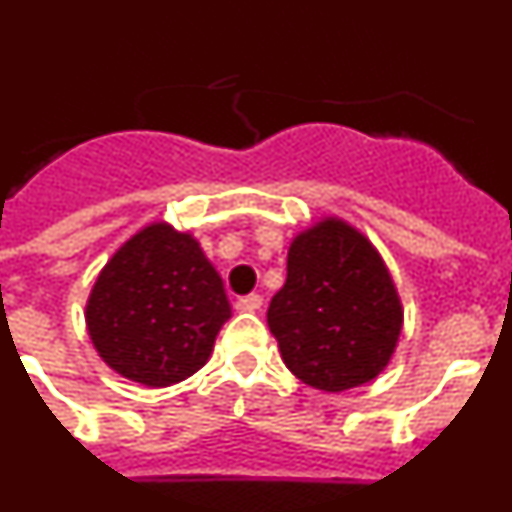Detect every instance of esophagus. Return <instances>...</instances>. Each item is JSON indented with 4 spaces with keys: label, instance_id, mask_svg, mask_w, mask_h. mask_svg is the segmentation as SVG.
I'll return each mask as SVG.
<instances>
[{
    "label": "esophagus",
    "instance_id": "obj_1",
    "mask_svg": "<svg viewBox=\"0 0 512 512\" xmlns=\"http://www.w3.org/2000/svg\"><path fill=\"white\" fill-rule=\"evenodd\" d=\"M264 305V300H261V295H256V292H251V295H243L235 300V307L243 312H253V310H259V307Z\"/></svg>",
    "mask_w": 512,
    "mask_h": 512
}]
</instances>
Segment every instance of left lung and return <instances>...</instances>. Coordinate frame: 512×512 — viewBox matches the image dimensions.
<instances>
[{"mask_svg": "<svg viewBox=\"0 0 512 512\" xmlns=\"http://www.w3.org/2000/svg\"><path fill=\"white\" fill-rule=\"evenodd\" d=\"M266 320L289 372L315 390L343 392L387 366L402 307L372 243L330 217L292 241L287 282Z\"/></svg>", "mask_w": 512, "mask_h": 512, "instance_id": "8db88e82", "label": "left lung"}]
</instances>
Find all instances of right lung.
Listing matches in <instances>:
<instances>
[{"label": "right lung", "instance_id": "add662e5", "mask_svg": "<svg viewBox=\"0 0 512 512\" xmlns=\"http://www.w3.org/2000/svg\"><path fill=\"white\" fill-rule=\"evenodd\" d=\"M228 318L223 279L200 243L166 223L143 228L107 261L87 305L99 356L146 387L192 377Z\"/></svg>", "mask_w": 512, "mask_h": 512}]
</instances>
